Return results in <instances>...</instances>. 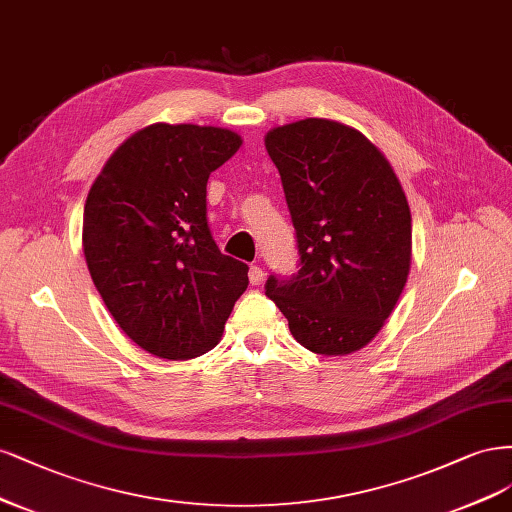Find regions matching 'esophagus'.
<instances>
[{
	"label": "esophagus",
	"instance_id": "obj_1",
	"mask_svg": "<svg viewBox=\"0 0 512 512\" xmlns=\"http://www.w3.org/2000/svg\"><path fill=\"white\" fill-rule=\"evenodd\" d=\"M249 280H251V285H261L263 283V270L259 266H251Z\"/></svg>",
	"mask_w": 512,
	"mask_h": 512
}]
</instances>
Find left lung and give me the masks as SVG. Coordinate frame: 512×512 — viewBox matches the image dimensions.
<instances>
[{
	"label": "left lung",
	"instance_id": "left-lung-1",
	"mask_svg": "<svg viewBox=\"0 0 512 512\" xmlns=\"http://www.w3.org/2000/svg\"><path fill=\"white\" fill-rule=\"evenodd\" d=\"M266 148L300 253L298 274H272L266 295L304 349H364L398 304L410 270L412 219L400 180L361 131L338 121L274 127Z\"/></svg>",
	"mask_w": 512,
	"mask_h": 512
}]
</instances>
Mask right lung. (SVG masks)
Instances as JSON below:
<instances>
[{"mask_svg":"<svg viewBox=\"0 0 512 512\" xmlns=\"http://www.w3.org/2000/svg\"><path fill=\"white\" fill-rule=\"evenodd\" d=\"M240 144L223 127L148 125L110 155L87 195L93 285L123 332L157 357L214 349L249 287V266L219 251L206 219L208 176Z\"/></svg>","mask_w":512,"mask_h":512,"instance_id":"1","label":"right lung"}]
</instances>
